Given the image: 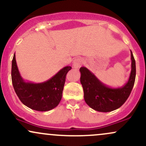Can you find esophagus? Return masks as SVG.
I'll use <instances>...</instances> for the list:
<instances>
[{
    "instance_id": "1",
    "label": "esophagus",
    "mask_w": 146,
    "mask_h": 146,
    "mask_svg": "<svg viewBox=\"0 0 146 146\" xmlns=\"http://www.w3.org/2000/svg\"><path fill=\"white\" fill-rule=\"evenodd\" d=\"M84 60L82 58H77L73 60V67L75 68H78L82 66Z\"/></svg>"
}]
</instances>
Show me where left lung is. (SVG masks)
<instances>
[{
  "label": "left lung",
  "mask_w": 146,
  "mask_h": 146,
  "mask_svg": "<svg viewBox=\"0 0 146 146\" xmlns=\"http://www.w3.org/2000/svg\"><path fill=\"white\" fill-rule=\"evenodd\" d=\"M131 61V72L128 82L120 88L107 86L87 68L83 66L80 68L84 98L90 108L107 113L117 109L125 103L131 93L136 77V64L132 51Z\"/></svg>",
  "instance_id": "1"
}]
</instances>
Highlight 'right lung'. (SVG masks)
<instances>
[{
	"instance_id": "right-lung-1",
	"label": "right lung",
	"mask_w": 146,
	"mask_h": 146,
	"mask_svg": "<svg viewBox=\"0 0 146 146\" xmlns=\"http://www.w3.org/2000/svg\"><path fill=\"white\" fill-rule=\"evenodd\" d=\"M71 68V66H65L44 82L37 84L25 82L18 71L14 54L11 64L13 86L23 104L37 111H48L59 104L66 75Z\"/></svg>"
}]
</instances>
